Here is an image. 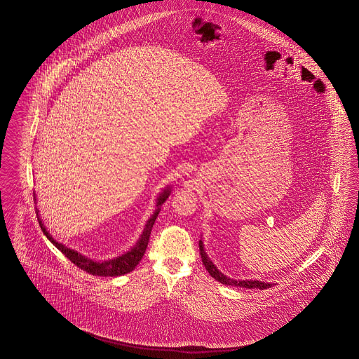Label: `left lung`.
I'll list each match as a JSON object with an SVG mask.
<instances>
[{
    "label": "left lung",
    "mask_w": 359,
    "mask_h": 359,
    "mask_svg": "<svg viewBox=\"0 0 359 359\" xmlns=\"http://www.w3.org/2000/svg\"><path fill=\"white\" fill-rule=\"evenodd\" d=\"M199 251H201V258H202V262L206 268V271L209 272V275L216 278L217 281H220L225 285H235V287H242V288H259V290H266V288H271L272 284L271 283H265V281H258V280H233V278H229V277L222 275L220 271L215 266V264L209 259L208 254L205 252V248H203V243L202 241H199Z\"/></svg>",
    "instance_id": "8db88e82"
}]
</instances>
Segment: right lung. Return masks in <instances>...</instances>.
Masks as SVG:
<instances>
[{
    "label": "right lung",
    "mask_w": 359,
    "mask_h": 359,
    "mask_svg": "<svg viewBox=\"0 0 359 359\" xmlns=\"http://www.w3.org/2000/svg\"><path fill=\"white\" fill-rule=\"evenodd\" d=\"M169 189L164 190V193L160 194V196L157 198V210L154 212V215L149 219L144 229H143V233L140 235V239L138 241V243L131 248L130 251H127L126 254L114 258V259H109V261H104V262H97V261H93L87 257L82 255L81 252L72 250V248H68L67 246H64L62 243H58L55 242V239L52 238V235L46 231L45 225L42 224V221L39 220V216H38V220H39V225H41V229L43 231V233L46 235V238L55 245V248H58L71 262H74L78 268H81L83 271H86L87 273L90 275H94V276H102V277H113V276H121V275H126V273H130L135 269V266L138 265L139 261L142 259L146 248H147V243H149V238H150V232H151V228L154 225V221L157 219L160 210H161V205L166 201V198L169 196Z\"/></svg>",
    "instance_id": "right-lung-1"
}]
</instances>
